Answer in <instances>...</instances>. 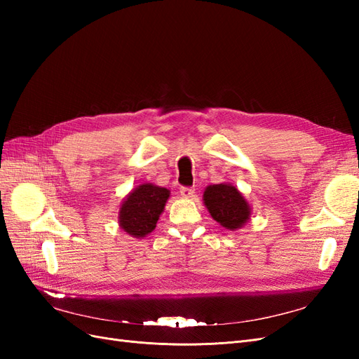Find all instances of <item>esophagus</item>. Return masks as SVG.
I'll list each match as a JSON object with an SVG mask.
<instances>
[{"label": "esophagus", "mask_w": 359, "mask_h": 359, "mask_svg": "<svg viewBox=\"0 0 359 359\" xmlns=\"http://www.w3.org/2000/svg\"><path fill=\"white\" fill-rule=\"evenodd\" d=\"M180 193H181L182 198L190 199V198L194 196V189H191V187H181V189H180Z\"/></svg>", "instance_id": "esophagus-1"}]
</instances>
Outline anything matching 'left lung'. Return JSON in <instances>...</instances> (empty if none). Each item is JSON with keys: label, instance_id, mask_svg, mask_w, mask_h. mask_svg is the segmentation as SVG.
<instances>
[{"label": "left lung", "instance_id": "8db88e82", "mask_svg": "<svg viewBox=\"0 0 359 359\" xmlns=\"http://www.w3.org/2000/svg\"><path fill=\"white\" fill-rule=\"evenodd\" d=\"M203 203L212 219L229 231L241 229L252 214L248 202L231 184H214L206 187Z\"/></svg>", "mask_w": 359, "mask_h": 359}]
</instances>
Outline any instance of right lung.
<instances>
[{
    "mask_svg": "<svg viewBox=\"0 0 359 359\" xmlns=\"http://www.w3.org/2000/svg\"><path fill=\"white\" fill-rule=\"evenodd\" d=\"M170 191L154 184H140L121 203L118 214L119 227L133 238H144L156 229Z\"/></svg>",
    "mask_w": 359,
    "mask_h": 359,
    "instance_id": "add662e5",
    "label": "right lung"
}]
</instances>
